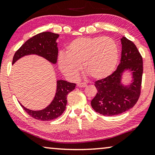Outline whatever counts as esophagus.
Listing matches in <instances>:
<instances>
[{
	"label": "esophagus",
	"instance_id": "34e87169",
	"mask_svg": "<svg viewBox=\"0 0 155 155\" xmlns=\"http://www.w3.org/2000/svg\"><path fill=\"white\" fill-rule=\"evenodd\" d=\"M77 86L80 87H85L87 86V84L85 83H79L77 84Z\"/></svg>",
	"mask_w": 155,
	"mask_h": 155
}]
</instances>
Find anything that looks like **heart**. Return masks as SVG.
Listing matches in <instances>:
<instances>
[{"label": "heart", "instance_id": "1", "mask_svg": "<svg viewBox=\"0 0 155 155\" xmlns=\"http://www.w3.org/2000/svg\"><path fill=\"white\" fill-rule=\"evenodd\" d=\"M119 59V50L112 38L80 37L72 41L66 48V54L60 53L58 68L71 79L78 77L83 70L94 79H103L112 74Z\"/></svg>", "mask_w": 155, "mask_h": 155}]
</instances>
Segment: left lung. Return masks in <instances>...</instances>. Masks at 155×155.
I'll return each instance as SVG.
<instances>
[{"label":"left lung","mask_w":155,"mask_h":155,"mask_svg":"<svg viewBox=\"0 0 155 155\" xmlns=\"http://www.w3.org/2000/svg\"><path fill=\"white\" fill-rule=\"evenodd\" d=\"M121 62L108 77L95 81L97 93L91 101L96 112L104 116H114L132 108L140 94L143 74V58L133 42L124 36L121 39ZM128 69L133 82L125 87L122 84V73Z\"/></svg>","instance_id":"8db88e82"}]
</instances>
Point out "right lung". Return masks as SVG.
Segmentation results:
<instances>
[{
	"instance_id": "1",
	"label": "right lung",
	"mask_w": 155,
	"mask_h": 155,
	"mask_svg": "<svg viewBox=\"0 0 155 155\" xmlns=\"http://www.w3.org/2000/svg\"><path fill=\"white\" fill-rule=\"evenodd\" d=\"M58 34L44 31L36 34L26 41L14 54L12 61L14 64L19 58L26 55L36 54L42 56L50 63L55 64L57 61L58 48L56 39ZM55 97L51 104L41 110H29L21 104V107L28 114L35 119L41 121H50L60 117L65 111L67 104V96L75 89L76 84L63 80H58Z\"/></svg>"
}]
</instances>
